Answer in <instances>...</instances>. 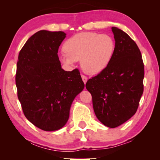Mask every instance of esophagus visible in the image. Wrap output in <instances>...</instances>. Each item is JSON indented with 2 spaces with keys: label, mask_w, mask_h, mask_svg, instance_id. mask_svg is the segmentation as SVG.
<instances>
[{
  "label": "esophagus",
  "mask_w": 160,
  "mask_h": 160,
  "mask_svg": "<svg viewBox=\"0 0 160 160\" xmlns=\"http://www.w3.org/2000/svg\"><path fill=\"white\" fill-rule=\"evenodd\" d=\"M81 77H82V80H83L84 83L86 84L87 81H88V78H87V77L85 76V75H81Z\"/></svg>",
  "instance_id": "34e87169"
}]
</instances>
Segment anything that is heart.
<instances>
[{
	"label": "heart",
	"instance_id": "heart-1",
	"mask_svg": "<svg viewBox=\"0 0 160 160\" xmlns=\"http://www.w3.org/2000/svg\"><path fill=\"white\" fill-rule=\"evenodd\" d=\"M65 53L59 59L66 67H72L80 60L86 73L95 75L107 68L115 51V42L109 34L80 32L69 38L63 44Z\"/></svg>",
	"mask_w": 160,
	"mask_h": 160
}]
</instances>
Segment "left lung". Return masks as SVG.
Here are the masks:
<instances>
[{
	"instance_id": "obj_1",
	"label": "left lung",
	"mask_w": 160,
	"mask_h": 160,
	"mask_svg": "<svg viewBox=\"0 0 160 160\" xmlns=\"http://www.w3.org/2000/svg\"><path fill=\"white\" fill-rule=\"evenodd\" d=\"M115 51L101 73L85 87L92 97L94 112L102 123L116 128L133 116L143 92L144 65L135 42L125 32L112 28Z\"/></svg>"
}]
</instances>
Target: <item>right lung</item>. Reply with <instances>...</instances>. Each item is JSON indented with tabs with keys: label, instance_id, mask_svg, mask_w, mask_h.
Listing matches in <instances>:
<instances>
[{
	"label": "right lung",
	"instance_id": "1",
	"mask_svg": "<svg viewBox=\"0 0 160 160\" xmlns=\"http://www.w3.org/2000/svg\"><path fill=\"white\" fill-rule=\"evenodd\" d=\"M66 37L63 32L40 30L27 41L18 56L19 101L28 121L45 131L66 125L72 102L85 88L79 70L61 68L58 51Z\"/></svg>",
	"mask_w": 160,
	"mask_h": 160
}]
</instances>
